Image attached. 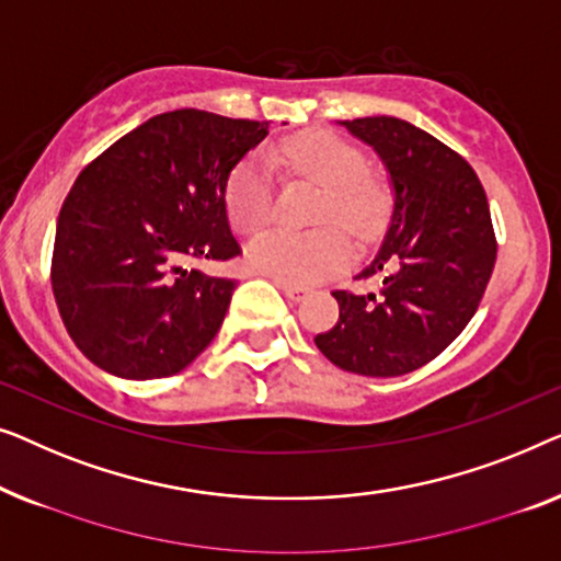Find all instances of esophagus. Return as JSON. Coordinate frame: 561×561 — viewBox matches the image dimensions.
Wrapping results in <instances>:
<instances>
[{
    "mask_svg": "<svg viewBox=\"0 0 561 561\" xmlns=\"http://www.w3.org/2000/svg\"><path fill=\"white\" fill-rule=\"evenodd\" d=\"M277 287L287 295L289 299H299L307 291V287H302V284H291V282H277Z\"/></svg>",
    "mask_w": 561,
    "mask_h": 561,
    "instance_id": "obj_1",
    "label": "esophagus"
}]
</instances>
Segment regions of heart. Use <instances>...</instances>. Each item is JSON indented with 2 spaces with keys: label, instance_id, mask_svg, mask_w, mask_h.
Here are the masks:
<instances>
[{
  "label": "heart",
  "instance_id": "b5f03b06",
  "mask_svg": "<svg viewBox=\"0 0 561 561\" xmlns=\"http://www.w3.org/2000/svg\"><path fill=\"white\" fill-rule=\"evenodd\" d=\"M270 157L289 172L322 187L314 224L335 222L356 239H370L389 213V183L368 168L356 145L328 129H305L284 139ZM228 213L241 233H256L272 216V175L264 157H249L233 170L226 191ZM351 249L341 228L307 233L270 231L249 243L247 262L254 272L279 282H310L345 264Z\"/></svg>",
  "mask_w": 561,
  "mask_h": 561
}]
</instances>
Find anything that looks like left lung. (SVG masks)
<instances>
[{
	"label": "left lung",
	"instance_id": "8db88e82",
	"mask_svg": "<svg viewBox=\"0 0 561 561\" xmlns=\"http://www.w3.org/2000/svg\"><path fill=\"white\" fill-rule=\"evenodd\" d=\"M381 154L393 216L358 279L378 291L335 289L341 318L314 335L343 370L389 378L422 368L462 333L491 282L499 241L483 185L462 154L393 116L343 122Z\"/></svg>",
	"mask_w": 561,
	"mask_h": 561
}]
</instances>
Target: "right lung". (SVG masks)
<instances>
[{
    "mask_svg": "<svg viewBox=\"0 0 561 561\" xmlns=\"http://www.w3.org/2000/svg\"><path fill=\"white\" fill-rule=\"evenodd\" d=\"M270 122L178 108L85 164L62 201L50 264L78 351L108 374L175 376L208 348L233 279L185 270L241 254L226 216L231 170Z\"/></svg>",
    "mask_w": 561,
    "mask_h": 561,
    "instance_id": "right-lung-1",
    "label": "right lung"
}]
</instances>
